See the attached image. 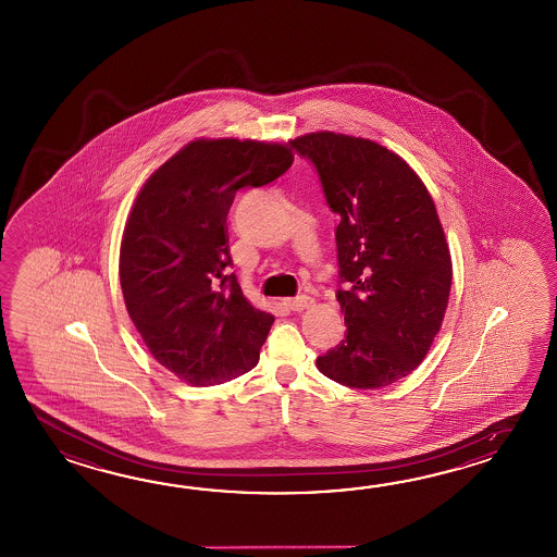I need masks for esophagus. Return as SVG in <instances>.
<instances>
[{
    "label": "esophagus",
    "instance_id": "34e87169",
    "mask_svg": "<svg viewBox=\"0 0 557 557\" xmlns=\"http://www.w3.org/2000/svg\"><path fill=\"white\" fill-rule=\"evenodd\" d=\"M284 305L290 308V310H295V312H302V310L312 307L314 300L310 296H296V298H286Z\"/></svg>",
    "mask_w": 557,
    "mask_h": 557
}]
</instances>
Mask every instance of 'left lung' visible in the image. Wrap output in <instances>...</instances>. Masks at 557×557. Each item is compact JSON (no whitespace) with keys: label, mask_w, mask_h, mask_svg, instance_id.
<instances>
[{"label":"left lung","mask_w":557,"mask_h":557,"mask_svg":"<svg viewBox=\"0 0 557 557\" xmlns=\"http://www.w3.org/2000/svg\"><path fill=\"white\" fill-rule=\"evenodd\" d=\"M308 157L338 213L336 298L343 344L317 358L324 376L350 388H382L426 358L448 308L451 257L426 185L384 145L334 131L290 141Z\"/></svg>","instance_id":"left-lung-1"}]
</instances>
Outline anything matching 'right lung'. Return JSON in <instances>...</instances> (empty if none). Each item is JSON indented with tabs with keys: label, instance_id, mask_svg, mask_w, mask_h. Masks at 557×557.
I'll return each instance as SVG.
<instances>
[{
	"label": "right lung",
	"instance_id": "obj_1",
	"mask_svg": "<svg viewBox=\"0 0 557 557\" xmlns=\"http://www.w3.org/2000/svg\"><path fill=\"white\" fill-rule=\"evenodd\" d=\"M284 143L195 139L145 181L119 250V281L154 360L190 386L257 367L274 317L243 295L231 264L226 213L238 189L293 165Z\"/></svg>",
	"mask_w": 557,
	"mask_h": 557
}]
</instances>
